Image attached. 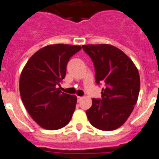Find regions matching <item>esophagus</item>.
I'll list each match as a JSON object with an SVG mask.
<instances>
[{"label": "esophagus", "mask_w": 159, "mask_h": 159, "mask_svg": "<svg viewBox=\"0 0 159 159\" xmlns=\"http://www.w3.org/2000/svg\"><path fill=\"white\" fill-rule=\"evenodd\" d=\"M82 97H80V96H78V97H77V101H78V102H80V101H82Z\"/></svg>", "instance_id": "esophagus-1"}]
</instances>
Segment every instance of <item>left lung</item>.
Wrapping results in <instances>:
<instances>
[{
	"mask_svg": "<svg viewBox=\"0 0 159 159\" xmlns=\"http://www.w3.org/2000/svg\"><path fill=\"white\" fill-rule=\"evenodd\" d=\"M83 50L93 61L96 82H104L102 99L92 98L86 111L94 128L111 131L122 126L137 103L140 91L138 69L120 49L111 44H87Z\"/></svg>",
	"mask_w": 159,
	"mask_h": 159,
	"instance_id": "obj_1",
	"label": "left lung"
}]
</instances>
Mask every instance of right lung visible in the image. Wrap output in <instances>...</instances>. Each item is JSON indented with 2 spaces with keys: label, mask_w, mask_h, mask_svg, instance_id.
<instances>
[{
  "label": "right lung",
  "mask_w": 159,
  "mask_h": 159,
  "mask_svg": "<svg viewBox=\"0 0 159 159\" xmlns=\"http://www.w3.org/2000/svg\"><path fill=\"white\" fill-rule=\"evenodd\" d=\"M81 48L63 43L48 45L37 51L22 69L19 79L22 101L43 129H61L73 116L77 96L61 92L58 86L65 78L69 60Z\"/></svg>",
  "instance_id": "right-lung-1"
}]
</instances>
